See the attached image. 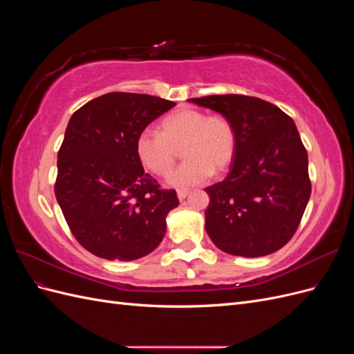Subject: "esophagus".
Listing matches in <instances>:
<instances>
[{"instance_id": "34e87169", "label": "esophagus", "mask_w": 354, "mask_h": 354, "mask_svg": "<svg viewBox=\"0 0 354 354\" xmlns=\"http://www.w3.org/2000/svg\"><path fill=\"white\" fill-rule=\"evenodd\" d=\"M187 195H189V190H186V189H178L177 190V196H178L180 201H183Z\"/></svg>"}]
</instances>
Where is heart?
Listing matches in <instances>:
<instances>
[{
    "label": "heart",
    "mask_w": 354,
    "mask_h": 354,
    "mask_svg": "<svg viewBox=\"0 0 354 354\" xmlns=\"http://www.w3.org/2000/svg\"><path fill=\"white\" fill-rule=\"evenodd\" d=\"M180 147L186 160L169 176L168 183L176 187L195 186L208 180L212 169L229 167L236 149V134L226 116L185 108L167 115L159 124V133L145 130L138 136L136 152L146 169L165 177L176 165Z\"/></svg>",
    "instance_id": "b5f03b06"
}]
</instances>
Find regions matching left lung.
I'll use <instances>...</instances> for the list:
<instances>
[{
	"instance_id": "8db88e82",
	"label": "left lung",
	"mask_w": 354,
	"mask_h": 354,
	"mask_svg": "<svg viewBox=\"0 0 354 354\" xmlns=\"http://www.w3.org/2000/svg\"><path fill=\"white\" fill-rule=\"evenodd\" d=\"M189 102L220 112L236 134L230 173L205 187V230L221 251L263 257L294 236L312 194L307 151L294 121L273 103L243 94Z\"/></svg>"
}]
</instances>
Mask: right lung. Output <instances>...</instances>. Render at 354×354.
<instances>
[{"mask_svg": "<svg viewBox=\"0 0 354 354\" xmlns=\"http://www.w3.org/2000/svg\"><path fill=\"white\" fill-rule=\"evenodd\" d=\"M174 106L156 95L113 91L71 116L55 194L75 239L100 259L137 260L164 238L167 214L178 198L145 173L136 143Z\"/></svg>", "mask_w": 354, "mask_h": 354, "instance_id": "obj_1", "label": "right lung"}]
</instances>
